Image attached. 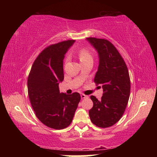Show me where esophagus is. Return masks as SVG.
<instances>
[{
	"label": "esophagus",
	"instance_id": "esophagus-1",
	"mask_svg": "<svg viewBox=\"0 0 157 157\" xmlns=\"http://www.w3.org/2000/svg\"><path fill=\"white\" fill-rule=\"evenodd\" d=\"M81 98H82V99H84V98H88V96H87L86 95H84V94H81Z\"/></svg>",
	"mask_w": 157,
	"mask_h": 157
}]
</instances>
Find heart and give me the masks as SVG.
Here are the masks:
<instances>
[{"instance_id": "obj_1", "label": "heart", "mask_w": 157, "mask_h": 157, "mask_svg": "<svg viewBox=\"0 0 157 157\" xmlns=\"http://www.w3.org/2000/svg\"><path fill=\"white\" fill-rule=\"evenodd\" d=\"M78 56L79 60L81 61L82 63L86 62L89 60H93V57L91 52L87 48H82V49L79 50L78 52Z\"/></svg>"}]
</instances>
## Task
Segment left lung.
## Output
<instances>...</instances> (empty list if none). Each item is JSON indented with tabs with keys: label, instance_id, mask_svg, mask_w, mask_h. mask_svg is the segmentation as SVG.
Masks as SVG:
<instances>
[{
	"label": "left lung",
	"instance_id": "8db88e82",
	"mask_svg": "<svg viewBox=\"0 0 157 157\" xmlns=\"http://www.w3.org/2000/svg\"><path fill=\"white\" fill-rule=\"evenodd\" d=\"M87 40L99 55L94 82L103 89L100 100L91 95L94 106L89 116L97 127L107 128L119 121L127 107L131 86L128 68L118 50L107 39L89 37Z\"/></svg>",
	"mask_w": 157,
	"mask_h": 157
}]
</instances>
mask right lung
Masks as SVG:
<instances>
[{
	"label": "right lung",
	"mask_w": 157,
	"mask_h": 157,
	"mask_svg": "<svg viewBox=\"0 0 157 157\" xmlns=\"http://www.w3.org/2000/svg\"><path fill=\"white\" fill-rule=\"evenodd\" d=\"M75 40L51 44L40 52L28 78V93L37 118L45 125L62 129L70 125L81 97L79 93L60 94L63 75V60Z\"/></svg>",
	"instance_id": "add662e5"
}]
</instances>
